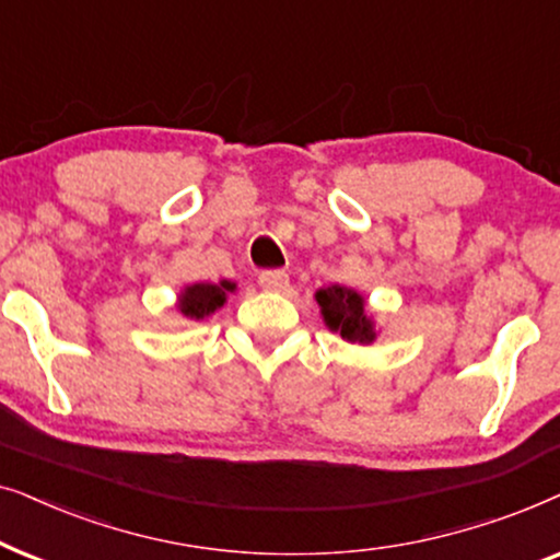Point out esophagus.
I'll use <instances>...</instances> for the list:
<instances>
[{
    "label": "esophagus",
    "instance_id": "1",
    "mask_svg": "<svg viewBox=\"0 0 560 560\" xmlns=\"http://www.w3.org/2000/svg\"><path fill=\"white\" fill-rule=\"evenodd\" d=\"M258 281L266 292H287L289 289V276L287 271H279V268H273V271H260Z\"/></svg>",
    "mask_w": 560,
    "mask_h": 560
}]
</instances>
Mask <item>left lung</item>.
<instances>
[{"instance_id":"obj_1","label":"left lung","mask_w":560,"mask_h":560,"mask_svg":"<svg viewBox=\"0 0 560 560\" xmlns=\"http://www.w3.org/2000/svg\"><path fill=\"white\" fill-rule=\"evenodd\" d=\"M325 325L348 342H374V319L366 315V300L353 289L332 284L315 294Z\"/></svg>"}]
</instances>
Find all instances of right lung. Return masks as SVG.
<instances>
[{"label": "right lung", "mask_w": 560, "mask_h": 560, "mask_svg": "<svg viewBox=\"0 0 560 560\" xmlns=\"http://www.w3.org/2000/svg\"><path fill=\"white\" fill-rule=\"evenodd\" d=\"M235 292L233 281H220V284H191L178 294V312L189 319H205L218 312L228 302V294Z\"/></svg>", "instance_id": "1"}]
</instances>
